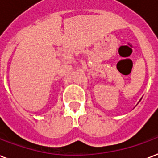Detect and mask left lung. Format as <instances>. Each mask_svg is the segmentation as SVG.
<instances>
[{
    "mask_svg": "<svg viewBox=\"0 0 158 158\" xmlns=\"http://www.w3.org/2000/svg\"><path fill=\"white\" fill-rule=\"evenodd\" d=\"M140 100H141V99H140Z\"/></svg>",
    "mask_w": 158,
    "mask_h": 158,
    "instance_id": "1",
    "label": "left lung"
}]
</instances>
